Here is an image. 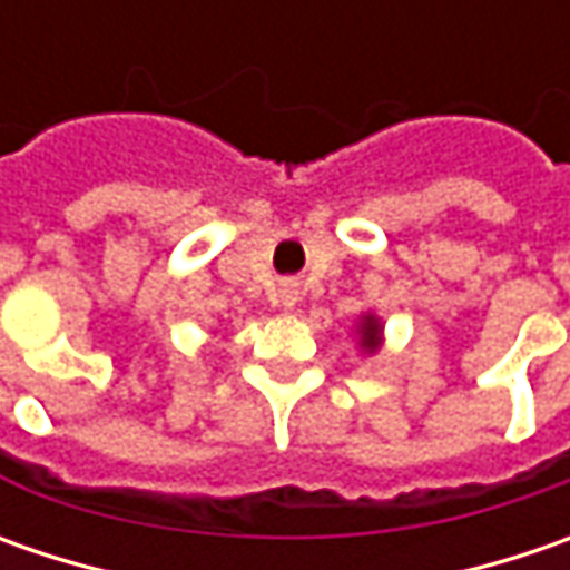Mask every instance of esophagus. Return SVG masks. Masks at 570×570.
Masks as SVG:
<instances>
[{"instance_id":"obj_1","label":"esophagus","mask_w":570,"mask_h":570,"mask_svg":"<svg viewBox=\"0 0 570 570\" xmlns=\"http://www.w3.org/2000/svg\"><path fill=\"white\" fill-rule=\"evenodd\" d=\"M295 304H297V292L295 288H285V292H282V307H285V311H292Z\"/></svg>"}]
</instances>
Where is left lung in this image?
<instances>
[{
  "mask_svg": "<svg viewBox=\"0 0 570 570\" xmlns=\"http://www.w3.org/2000/svg\"><path fill=\"white\" fill-rule=\"evenodd\" d=\"M355 333H358V345H362L364 355H374L383 345V323L381 317L371 314V311L358 317V330H355Z\"/></svg>",
  "mask_w": 570,
  "mask_h": 570,
  "instance_id": "left-lung-1",
  "label": "left lung"
}]
</instances>
